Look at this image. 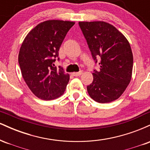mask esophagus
Returning <instances> with one entry per match:
<instances>
[{"label": "esophagus", "mask_w": 150, "mask_h": 150, "mask_svg": "<svg viewBox=\"0 0 150 150\" xmlns=\"http://www.w3.org/2000/svg\"><path fill=\"white\" fill-rule=\"evenodd\" d=\"M82 74V71H80V72H76V73H72V75H73V76H75V77H77V76H80Z\"/></svg>", "instance_id": "34e87169"}]
</instances>
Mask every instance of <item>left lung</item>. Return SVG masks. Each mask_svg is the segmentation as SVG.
Returning <instances> with one entry per match:
<instances>
[{
  "label": "left lung",
  "mask_w": 150,
  "mask_h": 150,
  "mask_svg": "<svg viewBox=\"0 0 150 150\" xmlns=\"http://www.w3.org/2000/svg\"><path fill=\"white\" fill-rule=\"evenodd\" d=\"M92 57H100L99 70L87 87L99 103H109L122 95L132 77L133 56L128 39L114 26L104 21L79 22Z\"/></svg>",
  "instance_id": "obj_1"
}]
</instances>
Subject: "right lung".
Masks as SVG:
<instances>
[{"mask_svg":"<svg viewBox=\"0 0 150 150\" xmlns=\"http://www.w3.org/2000/svg\"><path fill=\"white\" fill-rule=\"evenodd\" d=\"M75 22L49 20L38 24L27 34L19 51L22 77L36 97L52 100L64 94L69 74L54 67V58Z\"/></svg>","mask_w":150,"mask_h":150,"instance_id":"obj_1","label":"right lung"}]
</instances>
